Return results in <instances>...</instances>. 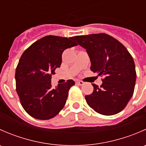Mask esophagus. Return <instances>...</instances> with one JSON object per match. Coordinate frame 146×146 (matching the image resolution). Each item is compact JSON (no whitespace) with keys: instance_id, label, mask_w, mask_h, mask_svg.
<instances>
[{"instance_id":"1","label":"esophagus","mask_w":146,"mask_h":146,"mask_svg":"<svg viewBox=\"0 0 146 146\" xmlns=\"http://www.w3.org/2000/svg\"><path fill=\"white\" fill-rule=\"evenodd\" d=\"M76 84H78V85H84V82L81 81V80H76Z\"/></svg>"}]
</instances>
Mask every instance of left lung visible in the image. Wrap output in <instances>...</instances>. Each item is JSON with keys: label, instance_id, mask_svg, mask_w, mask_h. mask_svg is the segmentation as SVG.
I'll return each instance as SVG.
<instances>
[{"label": "left lung", "instance_id": "8db88e82", "mask_svg": "<svg viewBox=\"0 0 146 146\" xmlns=\"http://www.w3.org/2000/svg\"><path fill=\"white\" fill-rule=\"evenodd\" d=\"M75 40L86 49L90 70L103 75L102 84L93 85L92 94L85 97L88 105L103 115H114L125 108L134 91L135 64L128 50L107 34L76 36Z\"/></svg>", "mask_w": 146, "mask_h": 146}]
</instances>
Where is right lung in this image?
Segmentation results:
<instances>
[{"label":"right lung","instance_id":"1","mask_svg":"<svg viewBox=\"0 0 146 146\" xmlns=\"http://www.w3.org/2000/svg\"><path fill=\"white\" fill-rule=\"evenodd\" d=\"M75 36L68 38L48 35L27 48L15 70L16 91L24 110L31 117L47 120L64 108L73 80L51 87V75L61 66L62 54L78 44Z\"/></svg>","mask_w":146,"mask_h":146}]
</instances>
